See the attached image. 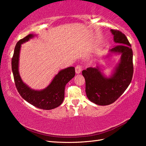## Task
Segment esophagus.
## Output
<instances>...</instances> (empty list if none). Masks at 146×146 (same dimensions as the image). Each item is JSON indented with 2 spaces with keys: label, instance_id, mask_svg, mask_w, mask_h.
I'll return each mask as SVG.
<instances>
[{
  "label": "esophagus",
  "instance_id": "1",
  "mask_svg": "<svg viewBox=\"0 0 146 146\" xmlns=\"http://www.w3.org/2000/svg\"><path fill=\"white\" fill-rule=\"evenodd\" d=\"M82 71V67L80 65H77V66L75 67V72L76 74H79L81 73Z\"/></svg>",
  "mask_w": 146,
  "mask_h": 146
}]
</instances>
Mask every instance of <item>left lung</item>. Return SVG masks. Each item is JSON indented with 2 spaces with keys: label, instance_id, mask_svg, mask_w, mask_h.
<instances>
[{
  "label": "left lung",
  "instance_id": "8db88e82",
  "mask_svg": "<svg viewBox=\"0 0 146 146\" xmlns=\"http://www.w3.org/2000/svg\"><path fill=\"white\" fill-rule=\"evenodd\" d=\"M110 31L117 45L111 49L110 52L121 54L120 62L112 75L105 77L99 66L90 67L82 71L86 96L98 105H108L116 101L130 85L134 72L132 49L127 38L119 31L111 29Z\"/></svg>",
  "mask_w": 146,
  "mask_h": 146
}]
</instances>
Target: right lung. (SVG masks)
Returning <instances> with one entry per match:
<instances>
[{"mask_svg": "<svg viewBox=\"0 0 146 146\" xmlns=\"http://www.w3.org/2000/svg\"><path fill=\"white\" fill-rule=\"evenodd\" d=\"M35 35H27L19 41L14 49L12 58V70L13 73L15 86L20 95L24 100L34 106L43 110H51L60 106L64 97L65 86L75 75L74 67H68L59 71L46 88L42 90H35L29 87L22 80L19 71V60L21 44Z\"/></svg>", "mask_w": 146, "mask_h": 146, "instance_id": "right-lung-1", "label": "right lung"}]
</instances>
